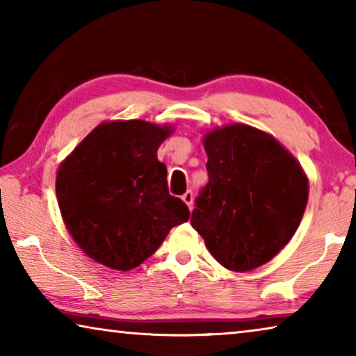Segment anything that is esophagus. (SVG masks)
<instances>
[{
    "label": "esophagus",
    "instance_id": "esophagus-1",
    "mask_svg": "<svg viewBox=\"0 0 356 356\" xmlns=\"http://www.w3.org/2000/svg\"><path fill=\"white\" fill-rule=\"evenodd\" d=\"M182 201L186 204V206H188V209L191 210V207H193V193L191 191H186L185 195L182 196Z\"/></svg>",
    "mask_w": 356,
    "mask_h": 356
}]
</instances>
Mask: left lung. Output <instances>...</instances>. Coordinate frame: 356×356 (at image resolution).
I'll return each mask as SVG.
<instances>
[{"label":"left lung","instance_id":"left-lung-1","mask_svg":"<svg viewBox=\"0 0 356 356\" xmlns=\"http://www.w3.org/2000/svg\"><path fill=\"white\" fill-rule=\"evenodd\" d=\"M202 143L209 184L191 226L222 267L250 272L293 237L308 204V177L275 136L251 125L213 129Z\"/></svg>","mask_w":356,"mask_h":356}]
</instances>
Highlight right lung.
<instances>
[{
	"instance_id": "right-lung-1",
	"label": "right lung",
	"mask_w": 356,
	"mask_h": 356,
	"mask_svg": "<svg viewBox=\"0 0 356 356\" xmlns=\"http://www.w3.org/2000/svg\"><path fill=\"white\" fill-rule=\"evenodd\" d=\"M172 131L138 119L102 122L59 165L64 225L95 262L127 272L188 221V207L168 193L166 166L156 159Z\"/></svg>"
}]
</instances>
